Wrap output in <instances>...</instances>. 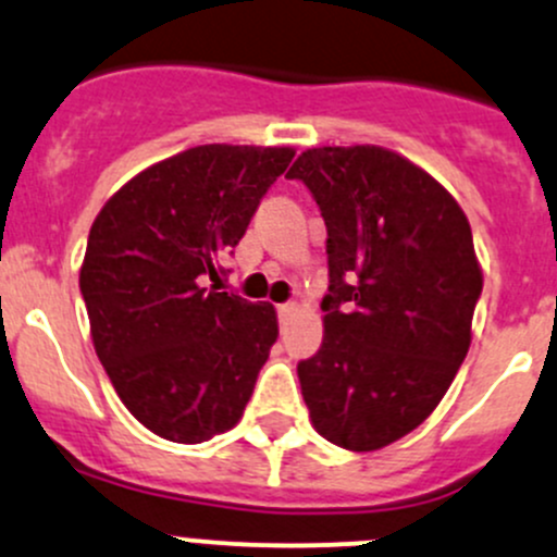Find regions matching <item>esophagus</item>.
<instances>
[{
  "label": "esophagus",
  "instance_id": "esophagus-1",
  "mask_svg": "<svg viewBox=\"0 0 557 557\" xmlns=\"http://www.w3.org/2000/svg\"><path fill=\"white\" fill-rule=\"evenodd\" d=\"M297 313V302H284V305H278V319H281V324H289L292 321V315Z\"/></svg>",
  "mask_w": 557,
  "mask_h": 557
}]
</instances>
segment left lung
Returning a JSON list of instances; mask_svg holds the SVG:
<instances>
[{"instance_id": "obj_1", "label": "left lung", "mask_w": 557, "mask_h": 557, "mask_svg": "<svg viewBox=\"0 0 557 557\" xmlns=\"http://www.w3.org/2000/svg\"><path fill=\"white\" fill-rule=\"evenodd\" d=\"M326 223L324 343L297 363L310 422L376 451L433 414L472 339L483 273L462 207L380 146L308 148L286 172Z\"/></svg>"}]
</instances>
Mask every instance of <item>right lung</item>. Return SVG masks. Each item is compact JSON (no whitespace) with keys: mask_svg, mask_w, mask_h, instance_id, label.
Segmentation results:
<instances>
[{"mask_svg":"<svg viewBox=\"0 0 557 557\" xmlns=\"http://www.w3.org/2000/svg\"><path fill=\"white\" fill-rule=\"evenodd\" d=\"M292 157L289 146L188 148L137 172L89 228L79 289L95 352L129 414L161 438L209 441L252 398L276 310L220 292V260Z\"/></svg>","mask_w":557,"mask_h":557,"instance_id":"right-lung-1","label":"right lung"}]
</instances>
